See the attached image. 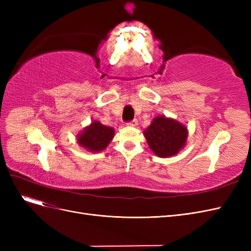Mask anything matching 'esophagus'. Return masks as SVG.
Wrapping results in <instances>:
<instances>
[{
    "label": "esophagus",
    "mask_w": 251,
    "mask_h": 251,
    "mask_svg": "<svg viewBox=\"0 0 251 251\" xmlns=\"http://www.w3.org/2000/svg\"><path fill=\"white\" fill-rule=\"evenodd\" d=\"M137 124H138V121L136 120V119H134V120H131V121H128V123H126V126H137Z\"/></svg>",
    "instance_id": "34e87169"
}]
</instances>
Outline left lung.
<instances>
[{
	"instance_id": "1",
	"label": "left lung",
	"mask_w": 251,
	"mask_h": 251,
	"mask_svg": "<svg viewBox=\"0 0 251 251\" xmlns=\"http://www.w3.org/2000/svg\"><path fill=\"white\" fill-rule=\"evenodd\" d=\"M144 137L157 156L171 157L184 147L187 130L176 120L157 116L144 131Z\"/></svg>"
}]
</instances>
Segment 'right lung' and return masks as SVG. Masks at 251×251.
I'll return each mask as SVG.
<instances>
[{"instance_id": "obj_1", "label": "right lung", "mask_w": 251, "mask_h": 251, "mask_svg": "<svg viewBox=\"0 0 251 251\" xmlns=\"http://www.w3.org/2000/svg\"><path fill=\"white\" fill-rule=\"evenodd\" d=\"M114 137V130L98 121H93L78 135L77 142L91 151H100L107 148Z\"/></svg>"}]
</instances>
